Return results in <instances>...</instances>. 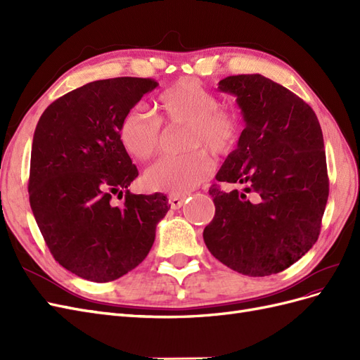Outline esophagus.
I'll return each instance as SVG.
<instances>
[{"mask_svg": "<svg viewBox=\"0 0 360 360\" xmlns=\"http://www.w3.org/2000/svg\"><path fill=\"white\" fill-rule=\"evenodd\" d=\"M168 201L171 204L172 209H180V207L186 201V195H174L171 193L168 197Z\"/></svg>", "mask_w": 360, "mask_h": 360, "instance_id": "esophagus-1", "label": "esophagus"}]
</instances>
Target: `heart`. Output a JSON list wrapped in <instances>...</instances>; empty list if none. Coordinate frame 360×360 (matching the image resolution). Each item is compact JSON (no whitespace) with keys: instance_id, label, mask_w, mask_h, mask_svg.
<instances>
[{"instance_id":"1","label":"heart","mask_w":360,"mask_h":360,"mask_svg":"<svg viewBox=\"0 0 360 360\" xmlns=\"http://www.w3.org/2000/svg\"><path fill=\"white\" fill-rule=\"evenodd\" d=\"M159 118L143 108L129 110L120 122L118 139L136 160L153 156L160 144V123L188 124L181 156H163L144 174L150 191L184 195L213 172V160L201 148L221 156L230 153L240 135V118L221 106L219 97L191 78L177 81L159 96ZM195 150H193V148Z\"/></svg>"}]
</instances>
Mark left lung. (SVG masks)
Listing matches in <instances>:
<instances>
[{"label":"left lung","mask_w":360,"mask_h":360,"mask_svg":"<svg viewBox=\"0 0 360 360\" xmlns=\"http://www.w3.org/2000/svg\"><path fill=\"white\" fill-rule=\"evenodd\" d=\"M217 89L237 97L246 127L216 180L246 188H210L216 212L204 228L205 246L242 275L279 274L320 234L329 179L319 118L299 96L263 75L228 76Z\"/></svg>","instance_id":"8db88e82"}]
</instances>
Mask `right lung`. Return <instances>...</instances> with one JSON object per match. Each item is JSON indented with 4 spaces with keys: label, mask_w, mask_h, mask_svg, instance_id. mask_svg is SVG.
Masks as SVG:
<instances>
[{
    "label": "right lung",
    "mask_w": 360,
    "mask_h": 360,
    "mask_svg": "<svg viewBox=\"0 0 360 360\" xmlns=\"http://www.w3.org/2000/svg\"><path fill=\"white\" fill-rule=\"evenodd\" d=\"M159 84L112 78L52 102L34 130L30 205L56 261L93 282L122 278L143 263L169 210L163 193L127 191L138 169L118 139L123 115ZM114 194L125 195L122 207Z\"/></svg>",
    "instance_id": "add662e5"
}]
</instances>
